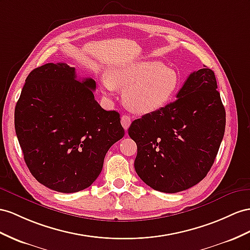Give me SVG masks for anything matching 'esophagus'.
I'll use <instances>...</instances> for the list:
<instances>
[{
	"label": "esophagus",
	"instance_id": "1",
	"mask_svg": "<svg viewBox=\"0 0 250 250\" xmlns=\"http://www.w3.org/2000/svg\"><path fill=\"white\" fill-rule=\"evenodd\" d=\"M121 125H123V126L125 127V130L126 131L127 127H129L130 125H131L130 116H127V115H123V116H121Z\"/></svg>",
	"mask_w": 250,
	"mask_h": 250
}]
</instances>
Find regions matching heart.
<instances>
[{
	"label": "heart",
	"instance_id": "heart-1",
	"mask_svg": "<svg viewBox=\"0 0 250 250\" xmlns=\"http://www.w3.org/2000/svg\"><path fill=\"white\" fill-rule=\"evenodd\" d=\"M125 88L124 101L131 111L148 114L167 105L180 87V75L159 61H140L112 67L101 79V89L110 97Z\"/></svg>",
	"mask_w": 250,
	"mask_h": 250
}]
</instances>
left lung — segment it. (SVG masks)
Instances as JSON below:
<instances>
[{
  "label": "left lung",
  "instance_id": "obj_1",
  "mask_svg": "<svg viewBox=\"0 0 250 250\" xmlns=\"http://www.w3.org/2000/svg\"><path fill=\"white\" fill-rule=\"evenodd\" d=\"M213 70L191 73L176 100L134 120L136 173L152 189L176 193L193 187L212 167L225 133L226 113Z\"/></svg>",
  "mask_w": 250,
  "mask_h": 250
}]
</instances>
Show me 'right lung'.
<instances>
[{
  "label": "right lung",
  "instance_id": "add662e5",
  "mask_svg": "<svg viewBox=\"0 0 250 250\" xmlns=\"http://www.w3.org/2000/svg\"><path fill=\"white\" fill-rule=\"evenodd\" d=\"M96 82L75 67L47 63L31 70L15 110L19 144L30 173L44 186L73 193L91 186L106 152L125 135L116 111L95 100Z\"/></svg>",
  "mask_w": 250,
  "mask_h": 250
}]
</instances>
